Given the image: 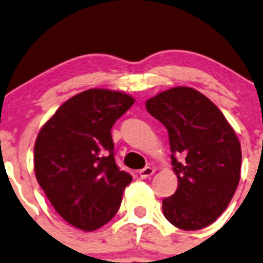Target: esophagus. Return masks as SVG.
<instances>
[{
	"mask_svg": "<svg viewBox=\"0 0 263 263\" xmlns=\"http://www.w3.org/2000/svg\"><path fill=\"white\" fill-rule=\"evenodd\" d=\"M154 169L151 168V166H146V168H144V169H141V171L139 172V174H140V178L141 179H146V178H148V177H151L154 174Z\"/></svg>",
	"mask_w": 263,
	"mask_h": 263,
	"instance_id": "obj_1",
	"label": "esophagus"
}]
</instances>
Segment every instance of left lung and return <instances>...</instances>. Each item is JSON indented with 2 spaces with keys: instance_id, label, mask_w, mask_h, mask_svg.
Segmentation results:
<instances>
[{
  "instance_id": "left-lung-1",
  "label": "left lung",
  "mask_w": 263,
  "mask_h": 263,
  "mask_svg": "<svg viewBox=\"0 0 263 263\" xmlns=\"http://www.w3.org/2000/svg\"><path fill=\"white\" fill-rule=\"evenodd\" d=\"M169 134L176 193L163 200L169 222L183 230L213 224L228 208L240 179L242 151L234 129L209 98L177 86L146 102Z\"/></svg>"
}]
</instances>
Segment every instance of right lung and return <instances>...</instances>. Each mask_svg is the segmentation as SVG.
Instances as JSON below:
<instances>
[{"label":"right lung","instance_id":"1","mask_svg":"<svg viewBox=\"0 0 263 263\" xmlns=\"http://www.w3.org/2000/svg\"><path fill=\"white\" fill-rule=\"evenodd\" d=\"M134 103L123 92L86 90L63 103L39 131L36 181L54 210L78 229L107 224L132 181L116 164L110 129Z\"/></svg>","mask_w":263,"mask_h":263}]
</instances>
